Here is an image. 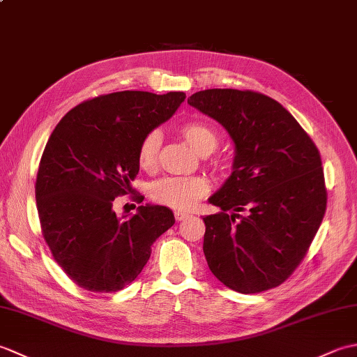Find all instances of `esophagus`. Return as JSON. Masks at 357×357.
Returning <instances> with one entry per match:
<instances>
[{"mask_svg":"<svg viewBox=\"0 0 357 357\" xmlns=\"http://www.w3.org/2000/svg\"><path fill=\"white\" fill-rule=\"evenodd\" d=\"M187 216H188L187 211H179V210L174 211V218H176V221H184Z\"/></svg>","mask_w":357,"mask_h":357,"instance_id":"34e87169","label":"esophagus"}]
</instances>
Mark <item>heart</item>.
Here are the masks:
<instances>
[{
    "label": "heart",
    "mask_w": 357,
    "mask_h": 357,
    "mask_svg": "<svg viewBox=\"0 0 357 357\" xmlns=\"http://www.w3.org/2000/svg\"><path fill=\"white\" fill-rule=\"evenodd\" d=\"M179 132L196 153L202 156L210 155L219 142V136L215 128L206 123H201V121H190V123L183 124ZM161 144L162 136L158 130H151L144 136L138 147V162L141 169H155L159 159ZM207 192V179L201 176H170L158 181L150 187L151 198L156 202L178 210L190 208Z\"/></svg>",
    "instance_id": "b5f03b06"
}]
</instances>
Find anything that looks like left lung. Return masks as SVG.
Returning <instances> with one entry per match:
<instances>
[{"instance_id":"left-lung-1","label":"left lung","mask_w":357,"mask_h":357,"mask_svg":"<svg viewBox=\"0 0 357 357\" xmlns=\"http://www.w3.org/2000/svg\"><path fill=\"white\" fill-rule=\"evenodd\" d=\"M187 101L218 121L234 144L231 174L208 198L221 211L204 218L208 267L234 291L275 288L304 259L325 215L319 151L270 96L208 89Z\"/></svg>"}]
</instances>
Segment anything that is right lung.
Wrapping results in <instances>:
<instances>
[{
  "label": "right lung",
  "mask_w": 357,
  "mask_h": 357,
  "mask_svg": "<svg viewBox=\"0 0 357 357\" xmlns=\"http://www.w3.org/2000/svg\"><path fill=\"white\" fill-rule=\"evenodd\" d=\"M184 100V92L139 90L98 96L67 113L45 144L35 185L43 236L86 290L118 291L133 282L153 242L174 224L169 207L146 204L118 216L113 201L132 192L141 139Z\"/></svg>",
  "instance_id": "1"
}]
</instances>
